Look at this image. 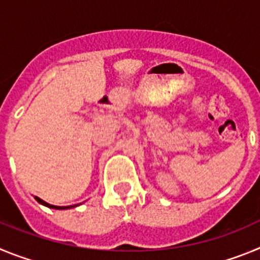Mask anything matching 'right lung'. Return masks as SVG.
Here are the masks:
<instances>
[{
    "label": "right lung",
    "instance_id": "add662e5",
    "mask_svg": "<svg viewBox=\"0 0 260 260\" xmlns=\"http://www.w3.org/2000/svg\"><path fill=\"white\" fill-rule=\"evenodd\" d=\"M35 199L40 204H43V206H45V207L53 208V210H69V208H74V207H77V206H79V204H74V206H63V207H61V206H53V204L47 203V202H44L43 199L39 198V197H35Z\"/></svg>",
    "mask_w": 260,
    "mask_h": 260
}]
</instances>
